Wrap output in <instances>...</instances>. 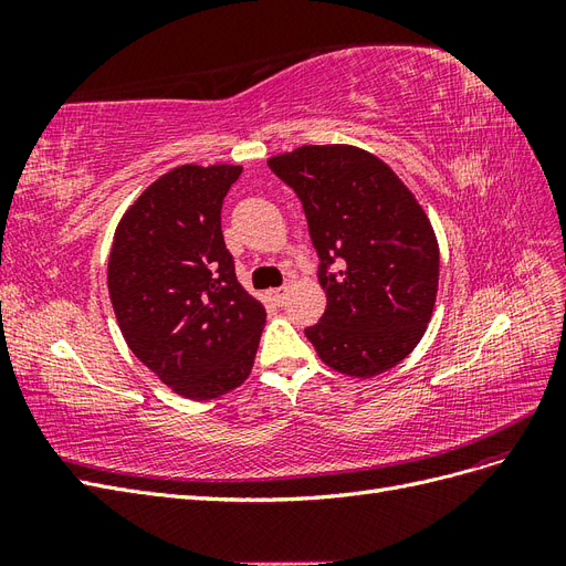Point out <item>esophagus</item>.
I'll return each instance as SVG.
<instances>
[{"mask_svg":"<svg viewBox=\"0 0 566 566\" xmlns=\"http://www.w3.org/2000/svg\"><path fill=\"white\" fill-rule=\"evenodd\" d=\"M269 295H271V300L276 302V304H283V302H285V297H287V287H285V285H281V287H273Z\"/></svg>","mask_w":566,"mask_h":566,"instance_id":"obj_1","label":"esophagus"}]
</instances>
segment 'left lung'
I'll use <instances>...</instances> for the list:
<instances>
[{"label":"left lung","instance_id":"obj_1","mask_svg":"<svg viewBox=\"0 0 566 566\" xmlns=\"http://www.w3.org/2000/svg\"><path fill=\"white\" fill-rule=\"evenodd\" d=\"M310 224L325 312L304 328L331 368L370 378L413 352L430 323L439 248L391 169L354 146H302L269 160Z\"/></svg>","mask_w":566,"mask_h":566}]
</instances>
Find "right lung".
I'll use <instances>...</instances> for the list:
<instances>
[{"label": "right lung", "mask_w": 566, "mask_h": 566, "mask_svg": "<svg viewBox=\"0 0 566 566\" xmlns=\"http://www.w3.org/2000/svg\"><path fill=\"white\" fill-rule=\"evenodd\" d=\"M243 169L181 165L119 219L108 293L129 349L186 399L208 401L250 375L264 306L235 279L221 205Z\"/></svg>", "instance_id": "right-lung-1"}]
</instances>
